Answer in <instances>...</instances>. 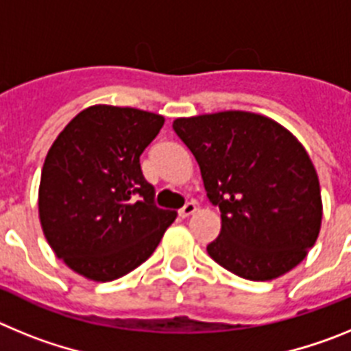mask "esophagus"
Listing matches in <instances>:
<instances>
[{
  "instance_id": "1",
  "label": "esophagus",
  "mask_w": 351,
  "mask_h": 351,
  "mask_svg": "<svg viewBox=\"0 0 351 351\" xmlns=\"http://www.w3.org/2000/svg\"><path fill=\"white\" fill-rule=\"evenodd\" d=\"M195 210H197V204L188 202L181 210H179V216H181V218H188V216L195 214Z\"/></svg>"
}]
</instances>
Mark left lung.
<instances>
[{
    "label": "left lung",
    "mask_w": 351,
    "mask_h": 351,
    "mask_svg": "<svg viewBox=\"0 0 351 351\" xmlns=\"http://www.w3.org/2000/svg\"><path fill=\"white\" fill-rule=\"evenodd\" d=\"M173 132L190 149L221 230L207 253L250 281L297 267L322 226L318 173L304 145L267 116L243 110L178 117Z\"/></svg>",
    "instance_id": "8db88e82"
}]
</instances>
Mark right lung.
<instances>
[{
  "label": "right lung",
  "instance_id": "1",
  "mask_svg": "<svg viewBox=\"0 0 351 351\" xmlns=\"http://www.w3.org/2000/svg\"><path fill=\"white\" fill-rule=\"evenodd\" d=\"M165 117L141 108L91 105L49 149L38 188L49 246L77 274L112 281L144 263L176 219L154 206L141 154Z\"/></svg>",
  "mask_w": 351,
  "mask_h": 351
}]
</instances>
